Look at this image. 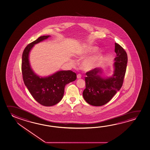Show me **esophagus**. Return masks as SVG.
<instances>
[{"label":"esophagus","instance_id":"esophagus-1","mask_svg":"<svg viewBox=\"0 0 150 150\" xmlns=\"http://www.w3.org/2000/svg\"><path fill=\"white\" fill-rule=\"evenodd\" d=\"M77 78L78 79H81V75L80 74H77Z\"/></svg>","mask_w":150,"mask_h":150}]
</instances>
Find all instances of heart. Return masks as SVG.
I'll return each instance as SVG.
<instances>
[{
    "mask_svg": "<svg viewBox=\"0 0 150 150\" xmlns=\"http://www.w3.org/2000/svg\"><path fill=\"white\" fill-rule=\"evenodd\" d=\"M98 47L95 46L87 45L81 48L78 52L77 56L80 58L86 57L91 54H93L86 58L81 62V67L82 69L86 71H91L96 69L99 67L102 62L103 54L100 52H97Z\"/></svg>",
    "mask_w": 150,
    "mask_h": 150,
    "instance_id": "b5f03b06",
    "label": "heart"
}]
</instances>
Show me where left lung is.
<instances>
[{
    "mask_svg": "<svg viewBox=\"0 0 150 150\" xmlns=\"http://www.w3.org/2000/svg\"><path fill=\"white\" fill-rule=\"evenodd\" d=\"M114 71L112 76H103V69L100 68L86 73V88L83 97L89 104L100 106L106 104L120 90L124 81L128 62L127 54L124 48L115 43Z\"/></svg>",
    "mask_w": 150,
    "mask_h": 150,
    "instance_id": "8db88e82",
    "label": "left lung"
}]
</instances>
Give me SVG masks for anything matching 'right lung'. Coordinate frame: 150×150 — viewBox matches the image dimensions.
<instances>
[{
  "label": "right lung",
  "mask_w": 150,
  "mask_h": 150,
  "mask_svg": "<svg viewBox=\"0 0 150 150\" xmlns=\"http://www.w3.org/2000/svg\"><path fill=\"white\" fill-rule=\"evenodd\" d=\"M50 35L42 36L29 44L22 54V72L25 85L34 98L40 104L52 106L62 100L66 84L75 81L76 73L71 70H61L46 76L38 75L31 67L29 56L35 44L43 42Z\"/></svg>",
  "instance_id": "1"
}]
</instances>
